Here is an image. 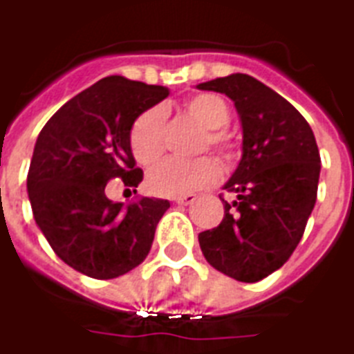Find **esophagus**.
Returning a JSON list of instances; mask_svg holds the SVG:
<instances>
[{"label": "esophagus", "mask_w": 354, "mask_h": 354, "mask_svg": "<svg viewBox=\"0 0 354 354\" xmlns=\"http://www.w3.org/2000/svg\"><path fill=\"white\" fill-rule=\"evenodd\" d=\"M196 199H197L196 194H186V196L174 197V201L179 203V205H192V203L196 201Z\"/></svg>", "instance_id": "esophagus-1"}]
</instances>
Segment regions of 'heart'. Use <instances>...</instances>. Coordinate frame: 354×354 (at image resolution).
I'll list each match as a JSON object with an SVG mask.
<instances>
[{"mask_svg": "<svg viewBox=\"0 0 354 354\" xmlns=\"http://www.w3.org/2000/svg\"><path fill=\"white\" fill-rule=\"evenodd\" d=\"M188 112L203 129H207L203 146H210L225 158H231L234 153L232 151L234 144L231 136L225 131H221L231 118L225 101L216 94H199L188 103ZM164 127H166L164 106H151L136 118L131 129V149L138 162L151 164L162 155ZM220 179L221 168L214 158L201 157L196 160L164 158L149 169L147 188L155 196L179 197L201 190L205 186L216 185Z\"/></svg>", "mask_w": 354, "mask_h": 354, "instance_id": "obj_1", "label": "heart"}]
</instances>
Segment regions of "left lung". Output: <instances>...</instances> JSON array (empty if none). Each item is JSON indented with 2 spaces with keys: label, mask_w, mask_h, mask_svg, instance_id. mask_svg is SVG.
I'll return each mask as SVG.
<instances>
[{
  "label": "left lung",
  "mask_w": 354,
  "mask_h": 354,
  "mask_svg": "<svg viewBox=\"0 0 354 354\" xmlns=\"http://www.w3.org/2000/svg\"><path fill=\"white\" fill-rule=\"evenodd\" d=\"M231 97L242 122V160L225 183L236 199L214 229L199 232L212 268L242 282L262 281L292 257L316 205L322 158L310 125L292 103L251 75L197 84Z\"/></svg>",
  "instance_id": "obj_1"
}]
</instances>
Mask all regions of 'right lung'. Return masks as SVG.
Returning <instances> with one entry per match:
<instances>
[{
  "label": "right lung",
  "mask_w": 354,
  "mask_h": 354,
  "mask_svg": "<svg viewBox=\"0 0 354 354\" xmlns=\"http://www.w3.org/2000/svg\"><path fill=\"white\" fill-rule=\"evenodd\" d=\"M168 88L111 75L62 105L44 125L27 174L32 216L57 257L94 279H116L146 260L169 201L114 203L111 179H144L131 151L134 120Z\"/></svg>",
  "instance_id": "right-lung-1"
}]
</instances>
